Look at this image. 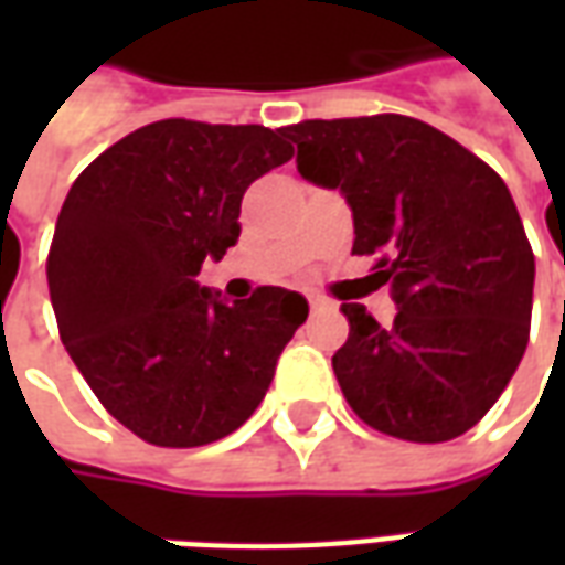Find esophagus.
<instances>
[{
	"label": "esophagus",
	"instance_id": "1",
	"mask_svg": "<svg viewBox=\"0 0 565 565\" xmlns=\"http://www.w3.org/2000/svg\"><path fill=\"white\" fill-rule=\"evenodd\" d=\"M308 306H311V311H327V308H332L330 302H323V299H318V296H311V299H308Z\"/></svg>",
	"mask_w": 565,
	"mask_h": 565
}]
</instances>
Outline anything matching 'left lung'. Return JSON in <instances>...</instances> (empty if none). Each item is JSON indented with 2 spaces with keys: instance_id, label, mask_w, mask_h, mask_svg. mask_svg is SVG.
I'll use <instances>...</instances> for the list:
<instances>
[{
  "instance_id": "left-lung-1",
  "label": "left lung",
  "mask_w": 565,
  "mask_h": 565,
  "mask_svg": "<svg viewBox=\"0 0 565 565\" xmlns=\"http://www.w3.org/2000/svg\"><path fill=\"white\" fill-rule=\"evenodd\" d=\"M296 169L339 190L354 254L387 284L391 327L344 302L332 369L356 417L405 441H448L493 408L530 339L535 259L509 186L484 160L403 115L284 129Z\"/></svg>"
}]
</instances>
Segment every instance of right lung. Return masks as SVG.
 <instances>
[{"instance_id": "obj_1", "label": "right lung", "mask_w": 565, "mask_h": 565, "mask_svg": "<svg viewBox=\"0 0 565 565\" xmlns=\"http://www.w3.org/2000/svg\"><path fill=\"white\" fill-rule=\"evenodd\" d=\"M294 157L284 129L157 120L78 174L47 287L60 339L108 415L160 448H199L257 412L306 296L242 302L196 281L242 233V196Z\"/></svg>"}]
</instances>
